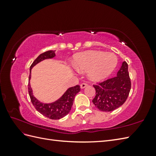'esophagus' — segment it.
Segmentation results:
<instances>
[{"label":"esophagus","mask_w":156,"mask_h":156,"mask_svg":"<svg viewBox=\"0 0 156 156\" xmlns=\"http://www.w3.org/2000/svg\"><path fill=\"white\" fill-rule=\"evenodd\" d=\"M87 86H88V84H87V83H82V84H80V88H81L82 89H83V88H84L85 87H87Z\"/></svg>","instance_id":"obj_1"}]
</instances>
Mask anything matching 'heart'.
Segmentation results:
<instances>
[{
	"label": "heart",
	"instance_id": "b5f03b06",
	"mask_svg": "<svg viewBox=\"0 0 156 156\" xmlns=\"http://www.w3.org/2000/svg\"><path fill=\"white\" fill-rule=\"evenodd\" d=\"M117 58L112 53L101 51H87L74 56L73 66L79 72L87 71L89 79L99 81L106 78L113 72Z\"/></svg>",
	"mask_w": 156,
	"mask_h": 156
}]
</instances>
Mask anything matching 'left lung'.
Here are the masks:
<instances>
[{
    "mask_svg": "<svg viewBox=\"0 0 156 156\" xmlns=\"http://www.w3.org/2000/svg\"><path fill=\"white\" fill-rule=\"evenodd\" d=\"M131 85L128 64L123 62L117 76L93 86L96 90V96L92 102L101 111H114L123 105L127 100Z\"/></svg>",
    "mask_w": 156,
    "mask_h": 156,
    "instance_id": "1",
    "label": "left lung"
}]
</instances>
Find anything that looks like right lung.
Instances as JSON below:
<instances>
[{"label":"right lung","mask_w":156,"mask_h":156,"mask_svg":"<svg viewBox=\"0 0 156 156\" xmlns=\"http://www.w3.org/2000/svg\"><path fill=\"white\" fill-rule=\"evenodd\" d=\"M55 51L54 50L45 51L39 55L35 59V61L30 66V74L29 76V81L31 79V72L33 67L44 59L54 58L55 56ZM29 81L28 83V91L33 105L34 106L36 110L45 117L51 119H54V120L62 119L69 113V112L71 110L73 102H74L75 96L80 91V86L76 85L74 87L69 88L64 92V94L55 102H51V103H43L38 101L33 94V90Z\"/></svg>","instance_id":"right-lung-1"}]
</instances>
